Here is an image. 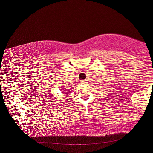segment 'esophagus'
<instances>
[{
  "label": "esophagus",
  "mask_w": 153,
  "mask_h": 153,
  "mask_svg": "<svg viewBox=\"0 0 153 153\" xmlns=\"http://www.w3.org/2000/svg\"><path fill=\"white\" fill-rule=\"evenodd\" d=\"M81 83L86 82V80H82V81H81Z\"/></svg>",
  "instance_id": "1"
}]
</instances>
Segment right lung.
<instances>
[{"mask_svg":"<svg viewBox=\"0 0 153 153\" xmlns=\"http://www.w3.org/2000/svg\"><path fill=\"white\" fill-rule=\"evenodd\" d=\"M65 88H62V93H65V94H67L66 93V89H65Z\"/></svg>","mask_w":153,"mask_h":153,"instance_id":"1","label":"right lung"}]
</instances>
